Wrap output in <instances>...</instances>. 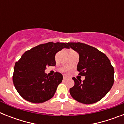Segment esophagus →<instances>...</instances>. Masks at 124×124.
I'll use <instances>...</instances> for the list:
<instances>
[{
  "mask_svg": "<svg viewBox=\"0 0 124 124\" xmlns=\"http://www.w3.org/2000/svg\"><path fill=\"white\" fill-rule=\"evenodd\" d=\"M67 78H68L67 77H66V76H64V77H63V80H64V81H65V80L67 79Z\"/></svg>",
  "mask_w": 124,
  "mask_h": 124,
  "instance_id": "1",
  "label": "esophagus"
}]
</instances>
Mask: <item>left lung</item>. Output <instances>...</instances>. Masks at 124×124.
Instances as JSON below:
<instances>
[{
    "label": "left lung",
    "mask_w": 124,
    "mask_h": 124,
    "mask_svg": "<svg viewBox=\"0 0 124 124\" xmlns=\"http://www.w3.org/2000/svg\"><path fill=\"white\" fill-rule=\"evenodd\" d=\"M79 55L77 66L83 81L73 78L74 85L70 93L73 99L85 104L102 99L113 86L114 70L107 56L94 47L82 43H67Z\"/></svg>",
    "instance_id": "1"
}]
</instances>
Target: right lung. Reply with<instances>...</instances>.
<instances>
[{"label": "right lung", "instance_id": "add662e5", "mask_svg": "<svg viewBox=\"0 0 124 124\" xmlns=\"http://www.w3.org/2000/svg\"><path fill=\"white\" fill-rule=\"evenodd\" d=\"M63 48H70L67 43L39 45L28 50L16 62L13 74L14 86L21 97L32 103H42L53 97L63 75L56 72L49 76L46 66L56 65L55 55Z\"/></svg>", "mask_w": 124, "mask_h": 124}]
</instances>
